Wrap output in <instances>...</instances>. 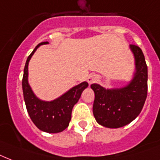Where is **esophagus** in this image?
Instances as JSON below:
<instances>
[{"label":"esophagus","mask_w":160,"mask_h":160,"mask_svg":"<svg viewBox=\"0 0 160 160\" xmlns=\"http://www.w3.org/2000/svg\"><path fill=\"white\" fill-rule=\"evenodd\" d=\"M98 79V77L97 75H94V74H91V75H89V77L88 78V82L89 84H92L95 82L97 81Z\"/></svg>","instance_id":"esophagus-1"}]
</instances>
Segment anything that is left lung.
<instances>
[{"label": "left lung", "mask_w": 160, "mask_h": 160, "mask_svg": "<svg viewBox=\"0 0 160 160\" xmlns=\"http://www.w3.org/2000/svg\"><path fill=\"white\" fill-rule=\"evenodd\" d=\"M135 60V72L127 86L106 89L93 83L95 94L92 112L100 125L117 128L128 124L140 113L148 92V67L143 52L136 45H129Z\"/></svg>", "instance_id": "obj_1"}]
</instances>
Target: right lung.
Masks as SVG:
<instances>
[{
  "label": "right lung",
  "mask_w": 160,
  "mask_h": 160,
  "mask_svg": "<svg viewBox=\"0 0 160 160\" xmlns=\"http://www.w3.org/2000/svg\"><path fill=\"white\" fill-rule=\"evenodd\" d=\"M44 44H48V42L39 43L27 58L22 78L23 96L27 112L33 123L43 132L60 133L68 127L72 108L79 100L82 91L88 88V83L82 82L50 102L39 99L28 83V64L36 50Z\"/></svg>",
  "instance_id": "right-lung-1"
}]
</instances>
